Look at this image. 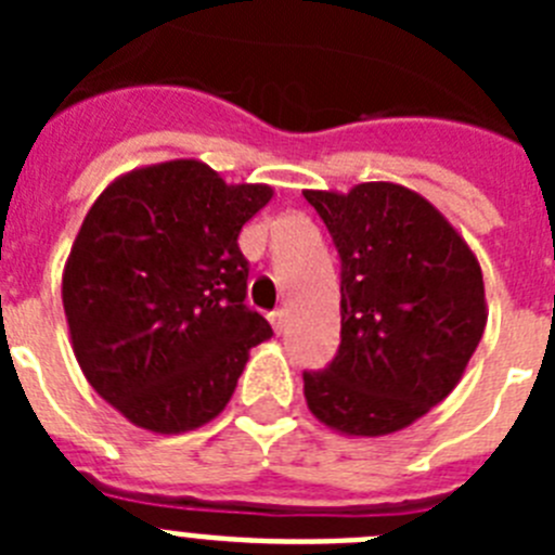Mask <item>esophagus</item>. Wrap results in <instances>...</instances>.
Listing matches in <instances>:
<instances>
[{
	"mask_svg": "<svg viewBox=\"0 0 555 555\" xmlns=\"http://www.w3.org/2000/svg\"><path fill=\"white\" fill-rule=\"evenodd\" d=\"M269 322H272V327H274V333H283L286 331V322H288V317H286V311H272L269 313Z\"/></svg>",
	"mask_w": 555,
	"mask_h": 555,
	"instance_id": "34e87169",
	"label": "esophagus"
}]
</instances>
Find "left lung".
<instances>
[{
    "label": "left lung",
    "instance_id": "1",
    "mask_svg": "<svg viewBox=\"0 0 555 555\" xmlns=\"http://www.w3.org/2000/svg\"><path fill=\"white\" fill-rule=\"evenodd\" d=\"M341 258V345L306 372V403L345 436L409 428L459 386L487 327L480 263L423 194L358 183L302 191Z\"/></svg>",
    "mask_w": 555,
    "mask_h": 555
}]
</instances>
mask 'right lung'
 <instances>
[{"label":"right lung","mask_w":555,"mask_h":555,"mask_svg":"<svg viewBox=\"0 0 555 555\" xmlns=\"http://www.w3.org/2000/svg\"><path fill=\"white\" fill-rule=\"evenodd\" d=\"M272 185H230L194 158L132 169L82 219L63 267V311L86 380L152 434L210 423L249 350L272 336L244 306V224Z\"/></svg>","instance_id":"1"}]
</instances>
